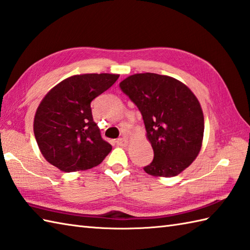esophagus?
Here are the masks:
<instances>
[{
  "label": "esophagus",
  "instance_id": "1",
  "mask_svg": "<svg viewBox=\"0 0 250 250\" xmlns=\"http://www.w3.org/2000/svg\"><path fill=\"white\" fill-rule=\"evenodd\" d=\"M116 145L120 146H126L127 145H128V139L125 138V137H123V138H119L118 140H116Z\"/></svg>",
  "mask_w": 250,
  "mask_h": 250
}]
</instances>
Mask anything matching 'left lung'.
<instances>
[{
	"label": "left lung",
	"mask_w": 250,
	"mask_h": 250,
	"mask_svg": "<svg viewBox=\"0 0 250 250\" xmlns=\"http://www.w3.org/2000/svg\"><path fill=\"white\" fill-rule=\"evenodd\" d=\"M120 87L141 112L154 159L144 169L155 177H174L189 167L202 147L204 115L187 85L171 76L137 73Z\"/></svg>",
	"instance_id": "obj_1"
}]
</instances>
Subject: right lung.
<instances>
[{"label":"right lung","mask_w":250,"mask_h":250,"mask_svg":"<svg viewBox=\"0 0 250 250\" xmlns=\"http://www.w3.org/2000/svg\"><path fill=\"white\" fill-rule=\"evenodd\" d=\"M119 74L88 73L61 81L45 95L35 112L33 130L41 153L58 169H90L110 153L101 138L90 103L109 89Z\"/></svg>","instance_id":"obj_1"}]
</instances>
